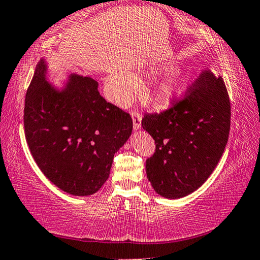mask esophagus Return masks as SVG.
Instances as JSON below:
<instances>
[{
  "instance_id": "34e87169",
  "label": "esophagus",
  "mask_w": 260,
  "mask_h": 260,
  "mask_svg": "<svg viewBox=\"0 0 260 260\" xmlns=\"http://www.w3.org/2000/svg\"><path fill=\"white\" fill-rule=\"evenodd\" d=\"M132 120H133V127L134 131H139L141 128V114L138 112H132Z\"/></svg>"
}]
</instances>
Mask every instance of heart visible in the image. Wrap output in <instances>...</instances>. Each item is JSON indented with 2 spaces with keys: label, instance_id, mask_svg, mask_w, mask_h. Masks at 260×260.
<instances>
[{
  "label": "heart",
  "instance_id": "heart-1",
  "mask_svg": "<svg viewBox=\"0 0 260 260\" xmlns=\"http://www.w3.org/2000/svg\"><path fill=\"white\" fill-rule=\"evenodd\" d=\"M112 93L116 101L125 102L129 99L137 87V79L131 74H115L112 79ZM188 87V78L181 72H167L158 85V96L161 101L170 104L184 95Z\"/></svg>",
  "mask_w": 260,
  "mask_h": 260
}]
</instances>
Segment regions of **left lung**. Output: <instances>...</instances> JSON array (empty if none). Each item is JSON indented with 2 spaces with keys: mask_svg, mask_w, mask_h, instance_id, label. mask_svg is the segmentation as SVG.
<instances>
[{
  "mask_svg": "<svg viewBox=\"0 0 260 260\" xmlns=\"http://www.w3.org/2000/svg\"><path fill=\"white\" fill-rule=\"evenodd\" d=\"M231 105L222 79L205 72L184 100L160 114H146L142 128L155 141L146 160L152 187L167 199L198 189L218 165L229 140Z\"/></svg>",
  "mask_w": 260,
  "mask_h": 260,
  "instance_id": "obj_1",
  "label": "left lung"
}]
</instances>
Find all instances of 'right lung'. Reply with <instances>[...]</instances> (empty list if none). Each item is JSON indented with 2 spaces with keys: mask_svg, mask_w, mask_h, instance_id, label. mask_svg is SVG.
Masks as SVG:
<instances>
[{
  "mask_svg": "<svg viewBox=\"0 0 260 260\" xmlns=\"http://www.w3.org/2000/svg\"><path fill=\"white\" fill-rule=\"evenodd\" d=\"M41 58L24 101V133L42 173L73 196L94 194L109 177L114 154L128 140L129 114L109 104L90 76L71 74L49 82Z\"/></svg>",
  "mask_w": 260,
  "mask_h": 260,
  "instance_id": "obj_1",
  "label": "right lung"
}]
</instances>
